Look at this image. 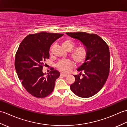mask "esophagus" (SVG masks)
Here are the masks:
<instances>
[{
	"mask_svg": "<svg viewBox=\"0 0 127 127\" xmlns=\"http://www.w3.org/2000/svg\"><path fill=\"white\" fill-rule=\"evenodd\" d=\"M61 76H63V77H66V76H67V75H66V74H64V73H61Z\"/></svg>",
	"mask_w": 127,
	"mask_h": 127,
	"instance_id": "34e87169",
	"label": "esophagus"
}]
</instances>
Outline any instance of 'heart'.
<instances>
[{"instance_id": "1", "label": "heart", "mask_w": 127, "mask_h": 127, "mask_svg": "<svg viewBox=\"0 0 127 127\" xmlns=\"http://www.w3.org/2000/svg\"><path fill=\"white\" fill-rule=\"evenodd\" d=\"M63 48L67 51L72 50L75 47V44L72 40L66 39L62 43ZM88 51L84 46H79L73 50L71 57L76 63L81 64L83 63L86 59ZM73 65L72 62L70 60H63L58 62L56 66L58 70L64 72H67Z\"/></svg>"}]
</instances>
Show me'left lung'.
Here are the masks:
<instances>
[{"instance_id":"1","label":"left lung","mask_w":127,"mask_h":127,"mask_svg":"<svg viewBox=\"0 0 127 127\" xmlns=\"http://www.w3.org/2000/svg\"><path fill=\"white\" fill-rule=\"evenodd\" d=\"M66 33L80 41L88 51L84 63L77 69L79 75H74L75 81L70 85V89L79 97L93 96L102 89L108 77L110 63L109 46L96 34L84 32Z\"/></svg>"}]
</instances>
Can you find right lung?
<instances>
[{"label":"right lung","instance_id":"1","mask_svg":"<svg viewBox=\"0 0 127 127\" xmlns=\"http://www.w3.org/2000/svg\"><path fill=\"white\" fill-rule=\"evenodd\" d=\"M63 35L44 32L31 34L19 45L15 57V68L23 87L32 96L43 98L54 90L60 73L52 69L45 76L43 67L44 61L49 58L51 44Z\"/></svg>","mask_w":127,"mask_h":127}]
</instances>
